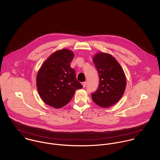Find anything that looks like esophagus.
<instances>
[{
	"label": "esophagus",
	"mask_w": 160,
	"mask_h": 160,
	"mask_svg": "<svg viewBox=\"0 0 160 160\" xmlns=\"http://www.w3.org/2000/svg\"><path fill=\"white\" fill-rule=\"evenodd\" d=\"M86 84H87V82H83L82 83L83 88H85V87H86Z\"/></svg>",
	"instance_id": "obj_1"
}]
</instances>
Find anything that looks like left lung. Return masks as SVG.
Segmentation results:
<instances>
[{"label":"left lung","instance_id":"obj_1","mask_svg":"<svg viewBox=\"0 0 160 160\" xmlns=\"http://www.w3.org/2000/svg\"><path fill=\"white\" fill-rule=\"evenodd\" d=\"M93 62L98 72L99 84L92 93L93 101L102 108H109L122 98L126 86L124 72L112 55L98 52L93 57Z\"/></svg>","mask_w":160,"mask_h":160}]
</instances>
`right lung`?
Here are the masks:
<instances>
[{"label": "right lung", "instance_id": "1", "mask_svg": "<svg viewBox=\"0 0 160 160\" xmlns=\"http://www.w3.org/2000/svg\"><path fill=\"white\" fill-rule=\"evenodd\" d=\"M74 52L62 49L52 53L42 64L36 78L38 93L48 105L56 109L66 105L76 90L82 88L70 63Z\"/></svg>", "mask_w": 160, "mask_h": 160}]
</instances>
